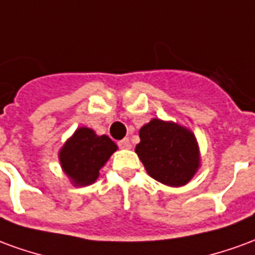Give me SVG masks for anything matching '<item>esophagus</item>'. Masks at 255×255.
I'll return each instance as SVG.
<instances>
[{"label": "esophagus", "mask_w": 255, "mask_h": 255, "mask_svg": "<svg viewBox=\"0 0 255 255\" xmlns=\"http://www.w3.org/2000/svg\"><path fill=\"white\" fill-rule=\"evenodd\" d=\"M119 147H122V149H131V142H129V139L124 138L122 140H119Z\"/></svg>", "instance_id": "34e87169"}]
</instances>
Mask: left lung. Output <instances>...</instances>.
Wrapping results in <instances>:
<instances>
[{
    "label": "left lung",
    "mask_w": 255,
    "mask_h": 255,
    "mask_svg": "<svg viewBox=\"0 0 255 255\" xmlns=\"http://www.w3.org/2000/svg\"><path fill=\"white\" fill-rule=\"evenodd\" d=\"M136 154L157 182L179 187L191 180L199 166L195 136L187 128L153 119L139 131Z\"/></svg>",
    "instance_id": "1"
}]
</instances>
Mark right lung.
Instances as JSON below:
<instances>
[{
    "label": "right lung",
    "instance_id": "add662e5",
    "mask_svg": "<svg viewBox=\"0 0 255 255\" xmlns=\"http://www.w3.org/2000/svg\"><path fill=\"white\" fill-rule=\"evenodd\" d=\"M116 143L109 136H98L90 128H79L60 151L64 172L76 186L95 182L100 169L115 151Z\"/></svg>",
    "mask_w": 255,
    "mask_h": 255
}]
</instances>
